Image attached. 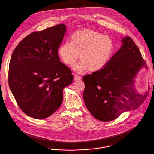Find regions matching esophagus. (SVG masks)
Segmentation results:
<instances>
[{
	"mask_svg": "<svg viewBox=\"0 0 154 154\" xmlns=\"http://www.w3.org/2000/svg\"><path fill=\"white\" fill-rule=\"evenodd\" d=\"M81 77L80 76L75 75V76H74V80L75 81H78V80H81Z\"/></svg>",
	"mask_w": 154,
	"mask_h": 154,
	"instance_id": "1",
	"label": "esophagus"
}]
</instances>
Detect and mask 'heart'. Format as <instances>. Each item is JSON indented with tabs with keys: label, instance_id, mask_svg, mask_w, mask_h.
Masks as SVG:
<instances>
[{
	"label": "heart",
	"instance_id": "heart-1",
	"mask_svg": "<svg viewBox=\"0 0 154 154\" xmlns=\"http://www.w3.org/2000/svg\"><path fill=\"white\" fill-rule=\"evenodd\" d=\"M113 50L114 44L109 36L84 29L75 32L71 37L70 43L62 44L58 49V54L67 66L72 65L80 54L81 61L73 68L78 72L82 73L88 70L95 72L104 67Z\"/></svg>",
	"mask_w": 154,
	"mask_h": 154
}]
</instances>
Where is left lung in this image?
I'll return each instance as SVG.
<instances>
[{
	"label": "left lung",
	"mask_w": 154,
	"mask_h": 154,
	"mask_svg": "<svg viewBox=\"0 0 154 154\" xmlns=\"http://www.w3.org/2000/svg\"><path fill=\"white\" fill-rule=\"evenodd\" d=\"M122 42L121 48L104 67L83 77L85 106L100 121L113 120L124 112L137 109L145 101L133 85L139 70L148 66L131 37H124Z\"/></svg>",
	"instance_id": "obj_1"
}]
</instances>
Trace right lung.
<instances>
[{"label": "right lung", "instance_id": "add662e5", "mask_svg": "<svg viewBox=\"0 0 154 154\" xmlns=\"http://www.w3.org/2000/svg\"><path fill=\"white\" fill-rule=\"evenodd\" d=\"M66 28L58 24L33 32L12 54L9 86L20 109L31 117L43 119L53 114L62 104L63 89L73 80L70 69L60 62L58 54Z\"/></svg>", "mask_w": 154, "mask_h": 154}]
</instances>
